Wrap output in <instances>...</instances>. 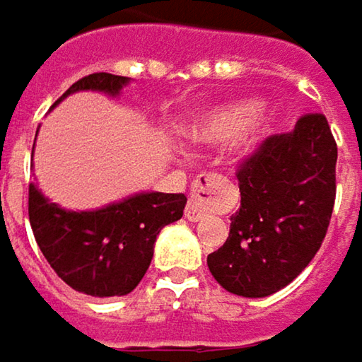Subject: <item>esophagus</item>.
Returning a JSON list of instances; mask_svg holds the SVG:
<instances>
[{
    "label": "esophagus",
    "instance_id": "34e87169",
    "mask_svg": "<svg viewBox=\"0 0 362 362\" xmlns=\"http://www.w3.org/2000/svg\"><path fill=\"white\" fill-rule=\"evenodd\" d=\"M214 183V175H198L192 183L189 202L185 206V218L198 223L206 218V206L210 204V187Z\"/></svg>",
    "mask_w": 362,
    "mask_h": 362
}]
</instances>
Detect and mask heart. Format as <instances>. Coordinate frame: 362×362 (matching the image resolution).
<instances>
[{
    "mask_svg": "<svg viewBox=\"0 0 362 362\" xmlns=\"http://www.w3.org/2000/svg\"><path fill=\"white\" fill-rule=\"evenodd\" d=\"M260 114L258 102H242L206 114L200 124L194 127V137L200 141H225L240 135Z\"/></svg>",
    "mask_w": 362,
    "mask_h": 362,
    "instance_id": "obj_1",
    "label": "heart"
}]
</instances>
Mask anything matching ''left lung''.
Listing matches in <instances>:
<instances>
[{
  "label": "left lung",
  "mask_w": 362,
  "mask_h": 362,
  "mask_svg": "<svg viewBox=\"0 0 362 362\" xmlns=\"http://www.w3.org/2000/svg\"><path fill=\"white\" fill-rule=\"evenodd\" d=\"M336 162L325 114L308 112L292 133L269 135L238 164L242 204L227 242L208 254V269L227 292L271 296L306 269L332 221Z\"/></svg>",
  "instance_id": "left-lung-1"
}]
</instances>
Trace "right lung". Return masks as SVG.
<instances>
[{"label": "right lung", "instance_id": "add662e5", "mask_svg": "<svg viewBox=\"0 0 362 362\" xmlns=\"http://www.w3.org/2000/svg\"><path fill=\"white\" fill-rule=\"evenodd\" d=\"M124 83L127 76L93 72L70 85L62 98L78 89H100L114 95ZM185 202L183 194L156 192L93 212H70L28 185V221L37 246L72 290L98 298L124 296L144 279L156 235L164 225L183 216Z\"/></svg>", "mask_w": 362, "mask_h": 362}]
</instances>
